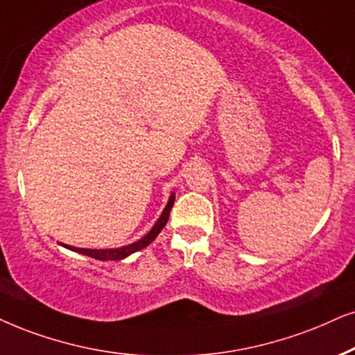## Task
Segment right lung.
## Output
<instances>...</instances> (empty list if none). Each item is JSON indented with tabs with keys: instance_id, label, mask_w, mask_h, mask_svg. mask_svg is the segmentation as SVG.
Masks as SVG:
<instances>
[{
	"instance_id": "obj_1",
	"label": "right lung",
	"mask_w": 355,
	"mask_h": 355,
	"mask_svg": "<svg viewBox=\"0 0 355 355\" xmlns=\"http://www.w3.org/2000/svg\"><path fill=\"white\" fill-rule=\"evenodd\" d=\"M173 201H175V193L170 195V198L167 201V205H165L162 214H160L154 226H152V230L147 232L144 237H141L139 241L132 242V244L123 245V248H114V249H85V248H75V245H67V244H64V242H58V244H60L62 248L73 250V252H78L82 255H88V257L96 259V260H123L125 257H129L131 254L137 252V250L147 248V245H149L150 242L160 234V231L164 230L165 224H167V221H168V214H170V209H172V206H173Z\"/></svg>"
}]
</instances>
